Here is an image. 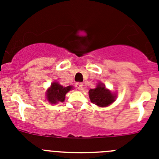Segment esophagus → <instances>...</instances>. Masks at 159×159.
<instances>
[{
	"mask_svg": "<svg viewBox=\"0 0 159 159\" xmlns=\"http://www.w3.org/2000/svg\"><path fill=\"white\" fill-rule=\"evenodd\" d=\"M75 87L78 90H82L83 88V84L82 83H76L75 84Z\"/></svg>",
	"mask_w": 159,
	"mask_h": 159,
	"instance_id": "esophagus-1",
	"label": "esophagus"
}]
</instances>
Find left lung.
<instances>
[{"mask_svg": "<svg viewBox=\"0 0 159 159\" xmlns=\"http://www.w3.org/2000/svg\"><path fill=\"white\" fill-rule=\"evenodd\" d=\"M89 97L91 102L99 107L108 106L116 99V96L112 95L110 91L107 90L102 84H98V86L94 89H90Z\"/></svg>", "mask_w": 159, "mask_h": 159, "instance_id": "1", "label": "left lung"}]
</instances>
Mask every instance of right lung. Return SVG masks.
<instances>
[{
	"instance_id": "right-lung-1",
	"label": "right lung",
	"mask_w": 159,
	"mask_h": 159,
	"mask_svg": "<svg viewBox=\"0 0 159 159\" xmlns=\"http://www.w3.org/2000/svg\"><path fill=\"white\" fill-rule=\"evenodd\" d=\"M72 88L71 86L63 87L58 83H52L47 92V99L51 103L64 102L65 95Z\"/></svg>"
}]
</instances>
